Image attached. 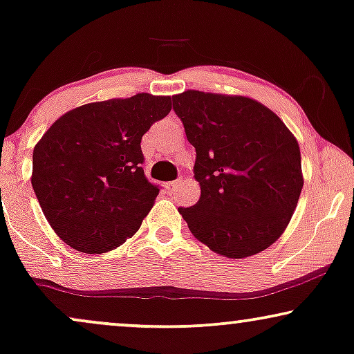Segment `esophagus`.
Returning a JSON list of instances; mask_svg holds the SVG:
<instances>
[{
  "label": "esophagus",
  "mask_w": 354,
  "mask_h": 354,
  "mask_svg": "<svg viewBox=\"0 0 354 354\" xmlns=\"http://www.w3.org/2000/svg\"><path fill=\"white\" fill-rule=\"evenodd\" d=\"M180 183H182L180 178H178V180H174V182L166 183V190H167V193H174V192H176L177 187L180 185Z\"/></svg>",
  "instance_id": "34e87169"
}]
</instances>
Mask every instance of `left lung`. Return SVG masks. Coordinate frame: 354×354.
I'll return each instance as SVG.
<instances>
[{"label":"left lung","instance_id":"8db88e82","mask_svg":"<svg viewBox=\"0 0 354 354\" xmlns=\"http://www.w3.org/2000/svg\"><path fill=\"white\" fill-rule=\"evenodd\" d=\"M201 196L178 207L188 229L217 254L243 259L287 229L304 178L298 140L283 120L248 96L187 90L174 95Z\"/></svg>","mask_w":354,"mask_h":354}]
</instances>
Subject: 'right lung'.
I'll return each instance as SVG.
<instances>
[{"instance_id": "add662e5", "label": "right lung", "mask_w": 354, "mask_h": 354, "mask_svg": "<svg viewBox=\"0 0 354 354\" xmlns=\"http://www.w3.org/2000/svg\"><path fill=\"white\" fill-rule=\"evenodd\" d=\"M171 109V96L151 93L96 101L62 114L38 140L32 187L64 243L100 254L137 234L159 193L140 143Z\"/></svg>"}]
</instances>
